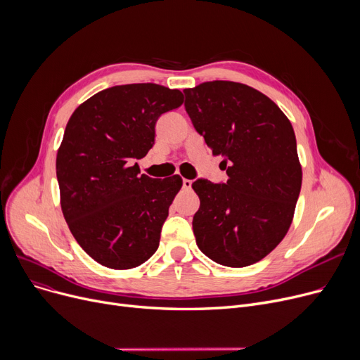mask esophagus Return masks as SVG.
Here are the masks:
<instances>
[{
	"instance_id": "1",
	"label": "esophagus",
	"mask_w": 360,
	"mask_h": 360,
	"mask_svg": "<svg viewBox=\"0 0 360 360\" xmlns=\"http://www.w3.org/2000/svg\"><path fill=\"white\" fill-rule=\"evenodd\" d=\"M182 186H184V190H191L193 181H191V179H184V181H182Z\"/></svg>"
}]
</instances>
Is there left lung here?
I'll return each instance as SVG.
<instances>
[{"label": "left lung", "instance_id": "1", "mask_svg": "<svg viewBox=\"0 0 360 360\" xmlns=\"http://www.w3.org/2000/svg\"><path fill=\"white\" fill-rule=\"evenodd\" d=\"M185 109L228 182L198 179L193 229L200 251L226 267H247L286 236L302 186L289 118L257 89L226 80L185 89Z\"/></svg>", "mask_w": 360, "mask_h": 360}]
</instances>
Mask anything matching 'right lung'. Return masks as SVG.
<instances>
[{
  "mask_svg": "<svg viewBox=\"0 0 360 360\" xmlns=\"http://www.w3.org/2000/svg\"><path fill=\"white\" fill-rule=\"evenodd\" d=\"M182 103L178 89L113 86L83 102L67 122L56 153L61 210L80 247L108 269L139 267L159 248L182 178L140 175L134 160L153 147L162 113Z\"/></svg>",
  "mask_w": 360,
  "mask_h": 360,
  "instance_id": "right-lung-1",
  "label": "right lung"
}]
</instances>
